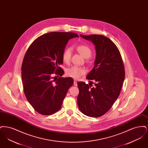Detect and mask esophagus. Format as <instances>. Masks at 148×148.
Returning a JSON list of instances; mask_svg holds the SVG:
<instances>
[{"mask_svg": "<svg viewBox=\"0 0 148 148\" xmlns=\"http://www.w3.org/2000/svg\"><path fill=\"white\" fill-rule=\"evenodd\" d=\"M74 86H77V82L76 80H74Z\"/></svg>", "mask_w": 148, "mask_h": 148, "instance_id": "esophagus-1", "label": "esophagus"}]
</instances>
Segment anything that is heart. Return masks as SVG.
Listing matches in <instances>:
<instances>
[{
	"instance_id": "obj_1",
	"label": "heart",
	"mask_w": 148,
	"mask_h": 148,
	"mask_svg": "<svg viewBox=\"0 0 148 148\" xmlns=\"http://www.w3.org/2000/svg\"><path fill=\"white\" fill-rule=\"evenodd\" d=\"M77 51L85 58H89L92 54V49L86 45H79L77 47ZM72 50L71 48H67L63 53V60L65 63H69L71 61ZM86 72L84 68L73 66L66 70V74L70 77L78 79L84 75Z\"/></svg>"
}]
</instances>
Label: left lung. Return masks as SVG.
<instances>
[{
	"label": "left lung",
	"instance_id": "obj_1",
	"mask_svg": "<svg viewBox=\"0 0 148 148\" xmlns=\"http://www.w3.org/2000/svg\"><path fill=\"white\" fill-rule=\"evenodd\" d=\"M80 35L94 44L97 56L94 66L86 77L94 83H77V105L85 115L97 118L108 112L119 97L125 77L124 66L119 50L110 39L97 34Z\"/></svg>",
	"mask_w": 148,
	"mask_h": 148
}]
</instances>
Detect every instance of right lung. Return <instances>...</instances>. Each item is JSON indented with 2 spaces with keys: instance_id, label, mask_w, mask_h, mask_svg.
I'll return each instance as SVG.
<instances>
[{
  "instance_id": "1",
  "label": "right lung",
  "mask_w": 148,
  "mask_h": 148,
  "mask_svg": "<svg viewBox=\"0 0 148 148\" xmlns=\"http://www.w3.org/2000/svg\"><path fill=\"white\" fill-rule=\"evenodd\" d=\"M75 37L79 36L74 33H47L36 39L24 56L21 65L24 92L30 105L40 114L57 112L74 83L72 77H62L64 71L60 65L67 42Z\"/></svg>"
}]
</instances>
